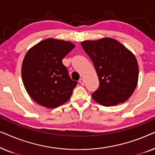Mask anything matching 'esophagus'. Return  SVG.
Masks as SVG:
<instances>
[{"label":"esophagus","instance_id":"1","mask_svg":"<svg viewBox=\"0 0 155 155\" xmlns=\"http://www.w3.org/2000/svg\"><path fill=\"white\" fill-rule=\"evenodd\" d=\"M79 82H80V83L82 84V85H84V80L83 78H80Z\"/></svg>","mask_w":155,"mask_h":155}]
</instances>
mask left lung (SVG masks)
Here are the masks:
<instances>
[{"label": "left lung", "mask_w": 155, "mask_h": 155, "mask_svg": "<svg viewBox=\"0 0 155 155\" xmlns=\"http://www.w3.org/2000/svg\"><path fill=\"white\" fill-rule=\"evenodd\" d=\"M81 45L94 65L99 87L92 97L104 107L124 103L130 98L138 80V64L134 54L109 37L84 41Z\"/></svg>", "instance_id": "left-lung-1"}]
</instances>
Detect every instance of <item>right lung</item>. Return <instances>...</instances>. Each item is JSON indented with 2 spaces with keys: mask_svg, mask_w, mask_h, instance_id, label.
<instances>
[{
  "mask_svg": "<svg viewBox=\"0 0 155 155\" xmlns=\"http://www.w3.org/2000/svg\"><path fill=\"white\" fill-rule=\"evenodd\" d=\"M75 45L48 38L29 48L22 64V79L29 97L46 108H56L71 98L78 82L69 77L62 60Z\"/></svg>",
  "mask_w": 155,
  "mask_h": 155,
  "instance_id": "right-lung-1",
  "label": "right lung"
}]
</instances>
